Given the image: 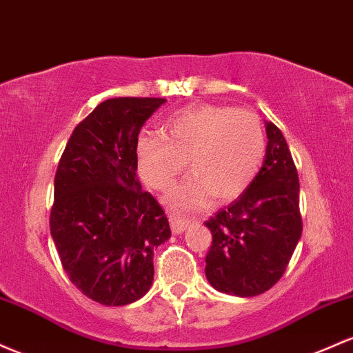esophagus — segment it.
I'll return each mask as SVG.
<instances>
[{
  "mask_svg": "<svg viewBox=\"0 0 353 353\" xmlns=\"http://www.w3.org/2000/svg\"><path fill=\"white\" fill-rule=\"evenodd\" d=\"M169 223H170V230H172V233L174 234H181V233H184L185 230H188L189 224H191V221L183 219V218H176V216H170Z\"/></svg>",
  "mask_w": 353,
  "mask_h": 353,
  "instance_id": "34e87169",
  "label": "esophagus"
}]
</instances>
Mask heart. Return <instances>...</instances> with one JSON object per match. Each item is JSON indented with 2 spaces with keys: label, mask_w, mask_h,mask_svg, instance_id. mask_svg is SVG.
I'll return each mask as SVG.
<instances>
[{
  "label": "heart",
  "mask_w": 353,
  "mask_h": 353,
  "mask_svg": "<svg viewBox=\"0 0 353 353\" xmlns=\"http://www.w3.org/2000/svg\"><path fill=\"white\" fill-rule=\"evenodd\" d=\"M265 152L258 115L226 105L184 108L165 120L162 134L144 132L135 144L141 177L157 191L169 189L188 162L191 176L168 196L177 212L199 211L212 196L221 203L241 196L256 179Z\"/></svg>",
  "instance_id": "b5f03b06"
}]
</instances>
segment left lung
Wrapping results in <instances>:
<instances>
[{
  "label": "left lung",
  "instance_id": "8db88e82",
  "mask_svg": "<svg viewBox=\"0 0 353 353\" xmlns=\"http://www.w3.org/2000/svg\"><path fill=\"white\" fill-rule=\"evenodd\" d=\"M265 161L256 179L206 226L212 245L206 278L212 288L234 296H256L283 276L301 236L300 183L281 130L265 122Z\"/></svg>",
  "mask_w": 353,
  "mask_h": 353
}]
</instances>
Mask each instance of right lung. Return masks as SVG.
I'll list each match as a JSON object with an SVG mask.
<instances>
[{"label":"right lung","instance_id":"obj_1","mask_svg":"<svg viewBox=\"0 0 353 353\" xmlns=\"http://www.w3.org/2000/svg\"><path fill=\"white\" fill-rule=\"evenodd\" d=\"M165 99L119 97L73 130L55 174L50 233L70 281L107 307L137 301L154 280V251L170 238L164 209L137 179L135 144Z\"/></svg>","mask_w":353,"mask_h":353}]
</instances>
